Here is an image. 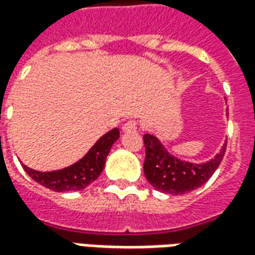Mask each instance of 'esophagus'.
<instances>
[{
  "label": "esophagus",
  "mask_w": 255,
  "mask_h": 255,
  "mask_svg": "<svg viewBox=\"0 0 255 255\" xmlns=\"http://www.w3.org/2000/svg\"><path fill=\"white\" fill-rule=\"evenodd\" d=\"M138 122L129 120V122H127L123 126V131H124V132H132V131H136V129H138Z\"/></svg>",
  "instance_id": "esophagus-1"
}]
</instances>
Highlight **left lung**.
Masks as SVG:
<instances>
[{"label": "left lung", "instance_id": "1", "mask_svg": "<svg viewBox=\"0 0 255 255\" xmlns=\"http://www.w3.org/2000/svg\"><path fill=\"white\" fill-rule=\"evenodd\" d=\"M143 143L146 150L143 164L144 176L155 190L173 195L190 192L208 182L224 158L227 149L225 143L213 160L202 165H197L172 157L164 149L160 140L150 133L143 135Z\"/></svg>", "mask_w": 255, "mask_h": 255}]
</instances>
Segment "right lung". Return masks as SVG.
<instances>
[{
  "label": "right lung",
  "mask_w": 255,
  "mask_h": 255,
  "mask_svg": "<svg viewBox=\"0 0 255 255\" xmlns=\"http://www.w3.org/2000/svg\"><path fill=\"white\" fill-rule=\"evenodd\" d=\"M119 136V128L112 129L91 147L82 160L61 171L38 172L25 165H23V168L36 183L53 191H79L100 176L105 166L106 157Z\"/></svg>",
  "instance_id": "add662e5"
}]
</instances>
